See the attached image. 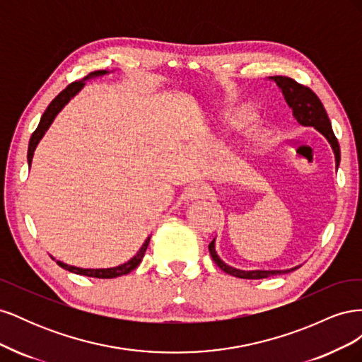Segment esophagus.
I'll use <instances>...</instances> for the list:
<instances>
[{
    "label": "esophagus",
    "mask_w": 362,
    "mask_h": 362,
    "mask_svg": "<svg viewBox=\"0 0 362 362\" xmlns=\"http://www.w3.org/2000/svg\"><path fill=\"white\" fill-rule=\"evenodd\" d=\"M210 194V187L204 182H194L192 184L187 190V199L189 201H199L206 198Z\"/></svg>",
    "instance_id": "obj_1"
}]
</instances>
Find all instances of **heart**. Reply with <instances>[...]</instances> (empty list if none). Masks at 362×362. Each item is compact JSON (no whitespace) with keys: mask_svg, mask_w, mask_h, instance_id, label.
<instances>
[{"mask_svg":"<svg viewBox=\"0 0 362 362\" xmlns=\"http://www.w3.org/2000/svg\"><path fill=\"white\" fill-rule=\"evenodd\" d=\"M225 120L231 128H240L250 122L252 113L246 110V108H233V110H229L225 115Z\"/></svg>","mask_w":362,"mask_h":362,"instance_id":"obj_1","label":"heart"}]
</instances>
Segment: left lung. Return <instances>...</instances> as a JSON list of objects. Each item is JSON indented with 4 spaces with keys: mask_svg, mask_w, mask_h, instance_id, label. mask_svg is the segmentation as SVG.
I'll use <instances>...</instances> for the list:
<instances>
[{
    "mask_svg": "<svg viewBox=\"0 0 362 362\" xmlns=\"http://www.w3.org/2000/svg\"><path fill=\"white\" fill-rule=\"evenodd\" d=\"M269 80L275 81L276 86L281 89L284 100H286V103L293 110L294 119L303 127L315 128L327 141H329L335 156V166L338 168L339 145L332 131L331 120L327 117V113L325 110L322 101L319 100V96H317L310 87L296 83L293 78H288V76L276 75V76H269ZM208 249H210V255L218 267H221L225 273H228V275H233L235 278H242V279H262L273 275H282V273H288L300 267V266H296L287 270H240V269L228 266L226 262H223L221 257L217 255L216 238L210 245H208Z\"/></svg>",
    "mask_w": 362,
    "mask_h": 362,
    "instance_id": "8db88e82",
    "label": "left lung"
}]
</instances>
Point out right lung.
Instances as JSON below:
<instances>
[{
  "mask_svg": "<svg viewBox=\"0 0 362 362\" xmlns=\"http://www.w3.org/2000/svg\"><path fill=\"white\" fill-rule=\"evenodd\" d=\"M108 74V71H95L92 74H89L87 76H84L83 80L80 81H74L71 83L66 89L62 90L54 100L51 101V104L48 105V108L45 110V113L42 115L40 117V122L36 128L35 133L31 134L30 137V144H28V154H27V160H28V166H31V161H33V156H35V151H36V146L39 145V141L42 140V137L45 136V133L48 131V128L51 127V124L54 122V119H56V116L62 112V108L66 105L72 98L78 93L83 87H84V83L87 80L90 78H95V76H103ZM149 240L151 237H148L145 240V243L141 245V247L139 249L137 254L131 258L129 261L124 262V264L120 266H116V267H110V269H81V267H75V266H69V264H64V262L62 261H57V264L60 267H63L64 270H69L72 273H76V275H83V276H92V278H100V279H112V278H117V276H122V275H127V273H129L131 270H134L140 262H141V258H144L145 252L148 249V245H149Z\"/></svg>",
  "mask_w": 362,
  "mask_h": 362,
  "instance_id": "obj_1",
  "label": "right lung"
}]
</instances>
